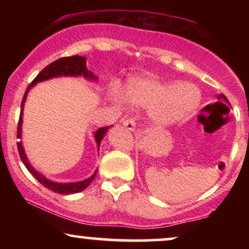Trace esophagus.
Instances as JSON below:
<instances>
[{
  "label": "esophagus",
  "instance_id": "obj_1",
  "mask_svg": "<svg viewBox=\"0 0 249 249\" xmlns=\"http://www.w3.org/2000/svg\"><path fill=\"white\" fill-rule=\"evenodd\" d=\"M123 125H124V127H126L128 131H131V132H133L134 130H136V121H134V118H126L123 121Z\"/></svg>",
  "mask_w": 249,
  "mask_h": 249
}]
</instances>
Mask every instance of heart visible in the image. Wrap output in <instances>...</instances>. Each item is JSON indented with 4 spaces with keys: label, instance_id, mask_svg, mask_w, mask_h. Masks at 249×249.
Returning <instances> with one entry per match:
<instances>
[{
    "label": "heart",
    "instance_id": "heart-1",
    "mask_svg": "<svg viewBox=\"0 0 249 249\" xmlns=\"http://www.w3.org/2000/svg\"><path fill=\"white\" fill-rule=\"evenodd\" d=\"M108 97L117 104L124 99L133 107L150 108L151 117L157 124L166 125L190 115L200 102V92L192 84L160 82L153 77H130L123 91L112 84Z\"/></svg>",
    "mask_w": 249,
    "mask_h": 249
}]
</instances>
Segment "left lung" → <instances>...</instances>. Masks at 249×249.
<instances>
[{"mask_svg":"<svg viewBox=\"0 0 249 249\" xmlns=\"http://www.w3.org/2000/svg\"><path fill=\"white\" fill-rule=\"evenodd\" d=\"M218 98H219V99H222V101H225L226 103H228V99L226 98V96H225V95H219V96H218Z\"/></svg>","mask_w":249,"mask_h":249,"instance_id":"obj_1","label":"left lung"}]
</instances>
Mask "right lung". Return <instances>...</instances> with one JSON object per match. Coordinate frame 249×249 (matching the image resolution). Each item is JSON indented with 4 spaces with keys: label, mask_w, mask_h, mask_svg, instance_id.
I'll return each instance as SVG.
<instances>
[{
    "label": "right lung",
    "mask_w": 249,
    "mask_h": 249,
    "mask_svg": "<svg viewBox=\"0 0 249 249\" xmlns=\"http://www.w3.org/2000/svg\"><path fill=\"white\" fill-rule=\"evenodd\" d=\"M61 76H83L84 78L87 79H91V81H96L97 77L93 75L91 71H89L87 69V58L83 56H70V57H63V58L57 59V61L50 63L48 67H45L41 72L38 73L35 77L33 82L30 83L29 87L27 88V91H25L23 99H22V104H21V113H19V119H18V125H17V138H21L22 134V121H23V108H24V103L25 99H27L28 92L36 83L38 82H43L47 81V79L53 78V77H61ZM110 126H104L98 128V130L95 132V139L97 142V146L99 147L101 145L102 139L104 138L105 133L108 130ZM17 148H18V153L19 157H21V160L23 161V164L27 167V170L33 174L35 178L38 180L39 182L43 185L44 187L49 188V190L53 191V192H57L59 194H72V193H78L82 192L83 190H85L90 182L95 179L96 173L92 174L90 178L82 180V181L78 182H55L51 181V180L45 178L43 174H41L30 165L29 160H28L27 156H25L23 145H22V142H17Z\"/></svg>",
    "instance_id": "1"
}]
</instances>
